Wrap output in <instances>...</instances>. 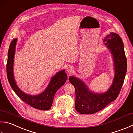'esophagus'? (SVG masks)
I'll return each instance as SVG.
<instances>
[{
	"label": "esophagus",
	"instance_id": "obj_1",
	"mask_svg": "<svg viewBox=\"0 0 133 133\" xmlns=\"http://www.w3.org/2000/svg\"><path fill=\"white\" fill-rule=\"evenodd\" d=\"M74 69L73 67H72L71 66H69L68 67H67V71L69 72V74H71L73 71Z\"/></svg>",
	"mask_w": 133,
	"mask_h": 133
}]
</instances>
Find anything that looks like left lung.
Segmentation results:
<instances>
[{
  "mask_svg": "<svg viewBox=\"0 0 133 133\" xmlns=\"http://www.w3.org/2000/svg\"><path fill=\"white\" fill-rule=\"evenodd\" d=\"M112 54L115 63V75L114 82L107 92L96 94L88 90L84 82L74 77L69 81L75 90V110L82 114H93L99 111L115 100L121 92L127 71V59L123 43L118 34L111 33L104 39Z\"/></svg>",
  "mask_w": 133,
  "mask_h": 133,
  "instance_id": "obj_1",
  "label": "left lung"
}]
</instances>
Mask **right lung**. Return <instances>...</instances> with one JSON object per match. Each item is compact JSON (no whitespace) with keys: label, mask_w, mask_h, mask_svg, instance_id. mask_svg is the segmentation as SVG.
I'll use <instances>...</instances> for the list:
<instances>
[{"label":"right lung","mask_w":133,"mask_h":133,"mask_svg":"<svg viewBox=\"0 0 133 133\" xmlns=\"http://www.w3.org/2000/svg\"><path fill=\"white\" fill-rule=\"evenodd\" d=\"M17 38L11 41L8 51V58L6 66L7 78L12 89L21 99L28 105L36 109L48 110L52 104L54 96L56 91L62 87L66 82L67 75L64 70L58 72L52 78L48 88L42 93L37 96H30L25 94L18 88L15 84L13 75V61L15 54Z\"/></svg>","instance_id":"obj_1"}]
</instances>
